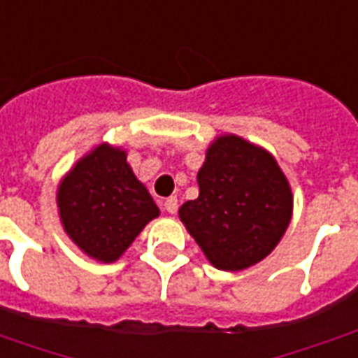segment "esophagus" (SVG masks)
Returning a JSON list of instances; mask_svg holds the SVG:
<instances>
[{
  "label": "esophagus",
  "instance_id": "obj_1",
  "mask_svg": "<svg viewBox=\"0 0 358 358\" xmlns=\"http://www.w3.org/2000/svg\"><path fill=\"white\" fill-rule=\"evenodd\" d=\"M164 210L166 213H171V215H174L176 210H178V199L176 197H169V199H164Z\"/></svg>",
  "mask_w": 358,
  "mask_h": 358
}]
</instances>
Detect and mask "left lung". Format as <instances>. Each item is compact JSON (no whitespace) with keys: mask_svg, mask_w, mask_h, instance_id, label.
<instances>
[{"mask_svg":"<svg viewBox=\"0 0 358 358\" xmlns=\"http://www.w3.org/2000/svg\"><path fill=\"white\" fill-rule=\"evenodd\" d=\"M199 197L180 218L220 270L263 261L292 220V189L274 157L238 136L218 138L197 174Z\"/></svg>","mask_w":358,"mask_h":358,"instance_id":"1","label":"left lung"}]
</instances>
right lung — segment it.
Here are the masks:
<instances>
[{
    "label": "right lung",
    "mask_w": 358,
    "mask_h": 358,
    "mask_svg": "<svg viewBox=\"0 0 358 358\" xmlns=\"http://www.w3.org/2000/svg\"><path fill=\"white\" fill-rule=\"evenodd\" d=\"M65 232L101 263L124 253L149 220L159 217L153 197L134 176L126 153L103 143L80 159L57 192Z\"/></svg>",
    "instance_id": "1"
}]
</instances>
